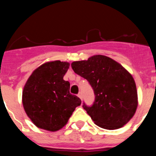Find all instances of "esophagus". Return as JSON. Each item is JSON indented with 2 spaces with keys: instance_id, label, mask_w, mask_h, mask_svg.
Wrapping results in <instances>:
<instances>
[{
  "instance_id": "1",
  "label": "esophagus",
  "mask_w": 156,
  "mask_h": 156,
  "mask_svg": "<svg viewBox=\"0 0 156 156\" xmlns=\"http://www.w3.org/2000/svg\"><path fill=\"white\" fill-rule=\"evenodd\" d=\"M78 97H79L80 98L81 100H82L83 96H82V93H81V92H79V94H78Z\"/></svg>"
}]
</instances>
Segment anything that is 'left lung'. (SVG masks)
I'll use <instances>...</instances> for the list:
<instances>
[{
    "mask_svg": "<svg viewBox=\"0 0 156 156\" xmlns=\"http://www.w3.org/2000/svg\"><path fill=\"white\" fill-rule=\"evenodd\" d=\"M71 66L93 88V105L87 106L83 103V107L95 124L115 129L130 120L138 102L135 81L126 69L111 58L101 55L73 62Z\"/></svg>",
    "mask_w": 156,
    "mask_h": 156,
    "instance_id": "1",
    "label": "left lung"
}]
</instances>
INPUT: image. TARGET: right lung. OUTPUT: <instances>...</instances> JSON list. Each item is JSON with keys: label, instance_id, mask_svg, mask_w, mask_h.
<instances>
[{"label": "right lung", "instance_id": "right-lung-1", "mask_svg": "<svg viewBox=\"0 0 156 156\" xmlns=\"http://www.w3.org/2000/svg\"><path fill=\"white\" fill-rule=\"evenodd\" d=\"M69 68L66 62H48L34 70L26 83L23 107L37 127L57 131L80 105V99L69 93V82L63 80Z\"/></svg>", "mask_w": 156, "mask_h": 156}]
</instances>
